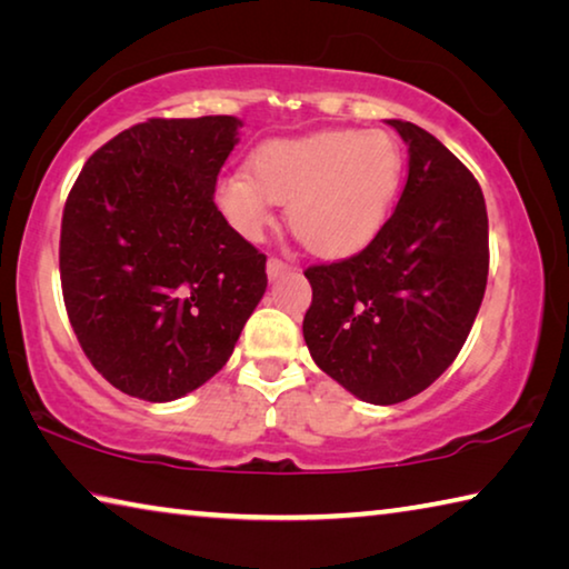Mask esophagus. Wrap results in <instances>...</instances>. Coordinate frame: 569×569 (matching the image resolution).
Masks as SVG:
<instances>
[{"mask_svg": "<svg viewBox=\"0 0 569 569\" xmlns=\"http://www.w3.org/2000/svg\"><path fill=\"white\" fill-rule=\"evenodd\" d=\"M266 271H268V278H271V281H276V278H281L283 273L291 271V266H288L286 261H281V258L271 256V258H268V263H266Z\"/></svg>", "mask_w": 569, "mask_h": 569, "instance_id": "1", "label": "esophagus"}]
</instances>
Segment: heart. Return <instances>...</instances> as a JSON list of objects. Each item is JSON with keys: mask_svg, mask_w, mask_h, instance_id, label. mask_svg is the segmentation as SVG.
I'll return each instance as SVG.
<instances>
[{"mask_svg": "<svg viewBox=\"0 0 569 569\" xmlns=\"http://www.w3.org/2000/svg\"><path fill=\"white\" fill-rule=\"evenodd\" d=\"M403 178L399 142L383 130H323L271 140L250 158V176L226 172L216 206L243 238H258L273 206L288 203V226L319 256L359 253L381 233Z\"/></svg>", "mask_w": 569, "mask_h": 569, "instance_id": "heart-1", "label": "heart"}]
</instances>
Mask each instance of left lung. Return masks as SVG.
I'll list each match as a JSON object with an SVG mask.
<instances>
[{
  "instance_id": "1",
  "label": "left lung",
  "mask_w": 569,
  "mask_h": 569,
  "mask_svg": "<svg viewBox=\"0 0 569 569\" xmlns=\"http://www.w3.org/2000/svg\"><path fill=\"white\" fill-rule=\"evenodd\" d=\"M409 148V178L381 233L346 261L306 271L303 339L356 399L407 401L465 346L489 273L487 206L475 176L419 124L387 120Z\"/></svg>"
}]
</instances>
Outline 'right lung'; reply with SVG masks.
I'll return each mask as SVG.
<instances>
[{
  "label": "right lung",
  "mask_w": 569,
  "mask_h": 569,
  "mask_svg": "<svg viewBox=\"0 0 569 569\" xmlns=\"http://www.w3.org/2000/svg\"><path fill=\"white\" fill-rule=\"evenodd\" d=\"M240 128L233 114L132 124L92 152L67 198V316L94 369L130 397L203 387L266 293V256L213 200Z\"/></svg>",
  "instance_id": "obj_1"
}]
</instances>
